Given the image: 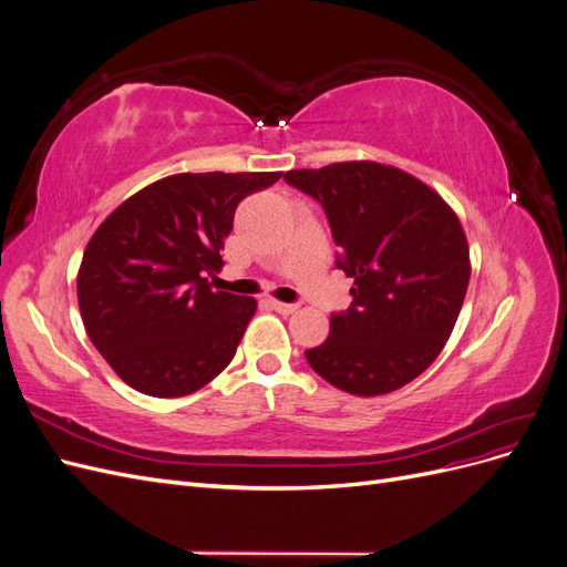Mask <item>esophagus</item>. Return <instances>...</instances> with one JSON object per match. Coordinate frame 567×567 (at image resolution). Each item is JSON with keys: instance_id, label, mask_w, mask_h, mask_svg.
<instances>
[{"instance_id": "obj_1", "label": "esophagus", "mask_w": 567, "mask_h": 567, "mask_svg": "<svg viewBox=\"0 0 567 567\" xmlns=\"http://www.w3.org/2000/svg\"><path fill=\"white\" fill-rule=\"evenodd\" d=\"M271 307L281 315H296L300 310V302H279V300H271Z\"/></svg>"}]
</instances>
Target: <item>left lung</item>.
<instances>
[{"instance_id":"8db88e82","label":"left lung","mask_w":567,"mask_h":567,"mask_svg":"<svg viewBox=\"0 0 567 567\" xmlns=\"http://www.w3.org/2000/svg\"><path fill=\"white\" fill-rule=\"evenodd\" d=\"M284 179L321 203L336 267L352 302L305 357L323 381L359 398L411 383L447 342L471 279L456 213L421 179L373 161L290 169Z\"/></svg>"}]
</instances>
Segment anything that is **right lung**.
Masks as SVG:
<instances>
[{
    "label": "right lung",
    "instance_id": "add662e5",
    "mask_svg": "<svg viewBox=\"0 0 567 567\" xmlns=\"http://www.w3.org/2000/svg\"><path fill=\"white\" fill-rule=\"evenodd\" d=\"M281 173H182L148 184L101 221L78 271L94 348L136 392L184 398L227 369L257 302L215 290L219 250L246 196Z\"/></svg>",
    "mask_w": 567,
    "mask_h": 567
}]
</instances>
